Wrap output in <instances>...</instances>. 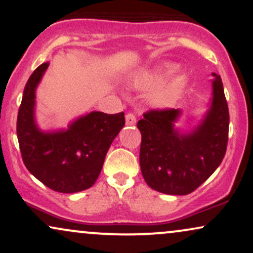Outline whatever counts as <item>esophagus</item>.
I'll list each match as a JSON object with an SVG mask.
<instances>
[{"label":"esophagus","instance_id":"1","mask_svg":"<svg viewBox=\"0 0 253 253\" xmlns=\"http://www.w3.org/2000/svg\"><path fill=\"white\" fill-rule=\"evenodd\" d=\"M136 123V118L134 116L133 113H127L126 114V125H128V126H133V125H135Z\"/></svg>","mask_w":253,"mask_h":253}]
</instances>
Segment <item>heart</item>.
<instances>
[{"label":"heart","mask_w":253,"mask_h":253,"mask_svg":"<svg viewBox=\"0 0 253 253\" xmlns=\"http://www.w3.org/2000/svg\"><path fill=\"white\" fill-rule=\"evenodd\" d=\"M175 70L176 66L168 64L156 71L145 70L136 72L129 78L128 86L135 89L154 88L148 98L150 105L158 108L169 107L176 103L188 86V78L185 75H177L164 83Z\"/></svg>","instance_id":"b5f03b06"}]
</instances>
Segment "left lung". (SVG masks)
<instances>
[{
	"mask_svg": "<svg viewBox=\"0 0 253 253\" xmlns=\"http://www.w3.org/2000/svg\"><path fill=\"white\" fill-rule=\"evenodd\" d=\"M212 82L209 111L196 128L181 134L174 123L182 112L150 110L137 121L141 132L140 167L152 189L168 195H188L218 168L226 152L229 108L218 75Z\"/></svg>",
	"mask_w": 253,
	"mask_h": 253,
	"instance_id": "obj_1",
	"label": "left lung"
}]
</instances>
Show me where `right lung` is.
Segmentation results:
<instances>
[{
  "mask_svg": "<svg viewBox=\"0 0 253 253\" xmlns=\"http://www.w3.org/2000/svg\"><path fill=\"white\" fill-rule=\"evenodd\" d=\"M49 63H43L27 82L17 116V137L25 167L50 189L78 193L94 184L111 143L125 125L124 112H91L68 129L42 132L35 121L36 87Z\"/></svg>",
  "mask_w": 253,
  "mask_h": 253,
  "instance_id": "obj_1",
  "label": "right lung"
}]
</instances>
